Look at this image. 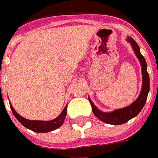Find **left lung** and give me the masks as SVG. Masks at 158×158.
Returning a JSON list of instances; mask_svg holds the SVG:
<instances>
[{
	"mask_svg": "<svg viewBox=\"0 0 158 158\" xmlns=\"http://www.w3.org/2000/svg\"><path fill=\"white\" fill-rule=\"evenodd\" d=\"M126 40L130 43L134 50V52L140 62V66H141L142 87H141V90L138 98L129 106L106 113L98 109L89 97V102L91 104L92 112L95 114V116L101 121L108 124H113V125H119V124L125 123L131 118L137 116L146 104L147 96L150 90V79L149 74L147 73V64H146V59L141 55V53L139 52V45L135 41V40L131 37H127Z\"/></svg>",
	"mask_w": 158,
	"mask_h": 158,
	"instance_id": "1",
	"label": "left lung"
}]
</instances>
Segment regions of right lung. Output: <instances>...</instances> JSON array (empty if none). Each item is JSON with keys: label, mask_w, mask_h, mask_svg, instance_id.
Returning a JSON list of instances; mask_svg holds the SVG:
<instances>
[{"label": "right lung", "mask_w": 158, "mask_h": 158, "mask_svg": "<svg viewBox=\"0 0 158 158\" xmlns=\"http://www.w3.org/2000/svg\"><path fill=\"white\" fill-rule=\"evenodd\" d=\"M10 107H11V110H12V113L15 116L16 118L18 119L19 122L22 125L24 126L25 128L36 133H47L58 129L59 127H61L63 124L66 115H67V107H68V105H66L64 109L62 110V112L60 113V115L57 118H56L55 119H52V120H50V121L29 120V119L24 118L21 115H19V113L14 110L11 103H10Z\"/></svg>", "instance_id": "right-lung-1"}]
</instances>
